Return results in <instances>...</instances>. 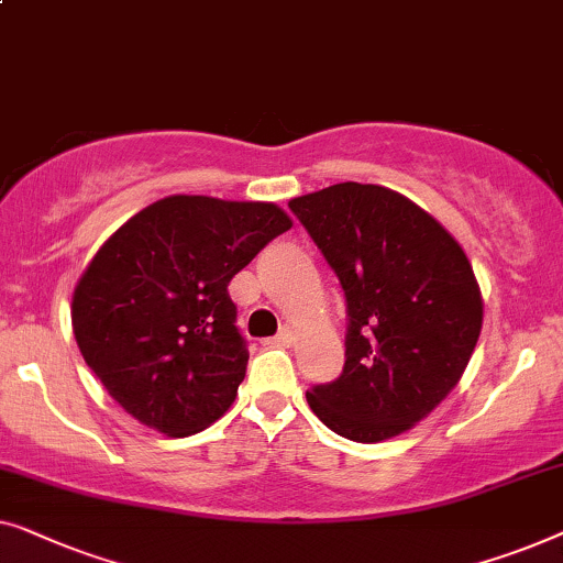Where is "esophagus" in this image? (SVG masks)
<instances>
[{
	"label": "esophagus",
	"instance_id": "1",
	"mask_svg": "<svg viewBox=\"0 0 563 563\" xmlns=\"http://www.w3.org/2000/svg\"><path fill=\"white\" fill-rule=\"evenodd\" d=\"M292 331L290 329H283L278 336H273V339H265V346H290L292 344Z\"/></svg>",
	"mask_w": 563,
	"mask_h": 563
}]
</instances>
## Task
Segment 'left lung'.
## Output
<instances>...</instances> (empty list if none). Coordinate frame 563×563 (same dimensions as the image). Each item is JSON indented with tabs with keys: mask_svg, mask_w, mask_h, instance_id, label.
I'll list each match as a JSON object with an SVG mask.
<instances>
[{
	"mask_svg": "<svg viewBox=\"0 0 563 563\" xmlns=\"http://www.w3.org/2000/svg\"><path fill=\"white\" fill-rule=\"evenodd\" d=\"M346 298L344 369L308 406L339 437L377 443L423 421L462 379L482 292L459 242L398 191L336 184L292 199Z\"/></svg>",
	"mask_w": 563,
	"mask_h": 563,
	"instance_id": "1",
	"label": "left lung"
}]
</instances>
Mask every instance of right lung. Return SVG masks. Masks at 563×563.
<instances>
[{
  "instance_id": "obj_1",
  "label": "right lung",
  "mask_w": 563,
  "mask_h": 563,
  "mask_svg": "<svg viewBox=\"0 0 563 563\" xmlns=\"http://www.w3.org/2000/svg\"><path fill=\"white\" fill-rule=\"evenodd\" d=\"M290 227L275 203L168 196L101 244L70 321L86 364L126 413L173 439L224 416L250 360L227 285Z\"/></svg>"
}]
</instances>
